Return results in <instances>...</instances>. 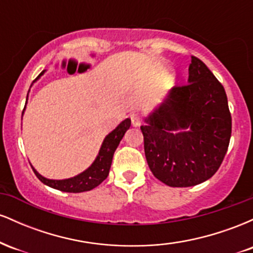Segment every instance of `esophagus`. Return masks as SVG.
Masks as SVG:
<instances>
[{
  "instance_id": "esophagus-1",
  "label": "esophagus",
  "mask_w": 253,
  "mask_h": 253,
  "mask_svg": "<svg viewBox=\"0 0 253 253\" xmlns=\"http://www.w3.org/2000/svg\"><path fill=\"white\" fill-rule=\"evenodd\" d=\"M130 121H132V126L133 127H139L141 125L140 117H139L136 113H133V114H130Z\"/></svg>"
}]
</instances>
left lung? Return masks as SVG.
<instances>
[{"label": "left lung", "mask_w": 253, "mask_h": 253, "mask_svg": "<svg viewBox=\"0 0 253 253\" xmlns=\"http://www.w3.org/2000/svg\"><path fill=\"white\" fill-rule=\"evenodd\" d=\"M188 84L172 88L141 126L147 164L169 187L210 179L227 152L232 119L221 83L191 57Z\"/></svg>", "instance_id": "obj_1"}]
</instances>
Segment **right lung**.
Returning <instances> with one entry per match:
<instances>
[{"instance_id":"1","label":"right lung","mask_w":253,"mask_h":253,"mask_svg":"<svg viewBox=\"0 0 253 253\" xmlns=\"http://www.w3.org/2000/svg\"><path fill=\"white\" fill-rule=\"evenodd\" d=\"M45 72L46 70L42 71V74L33 81V83L37 82ZM26 104H27V101H26ZM24 112H22V115H24ZM129 126L130 120L127 118L125 119L124 121H121L112 132L108 133V134L106 135V138L103 139L102 145H101L100 151H98L95 161L92 162L88 169L82 171V172L78 173L76 176L64 179H51L40 175V173L31 165L32 169H33L36 176L43 183V184L48 185V187L53 188V189L65 191V193H83V191H89L94 189L97 185H100L101 183L107 178V176H108L115 150H117L119 144H120L121 139L124 138L125 133H126L127 129L129 128Z\"/></svg>"}]
</instances>
